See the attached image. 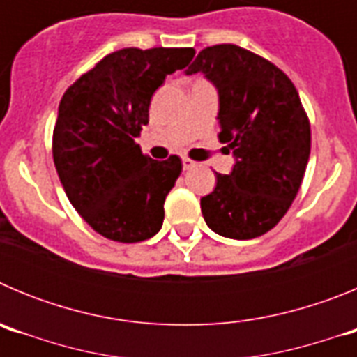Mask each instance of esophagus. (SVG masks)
Masks as SVG:
<instances>
[{
    "label": "esophagus",
    "instance_id": "1",
    "mask_svg": "<svg viewBox=\"0 0 357 357\" xmlns=\"http://www.w3.org/2000/svg\"><path fill=\"white\" fill-rule=\"evenodd\" d=\"M195 160H191V159H188V157H182V168L184 169H191V168H195Z\"/></svg>",
    "mask_w": 357,
    "mask_h": 357
}]
</instances>
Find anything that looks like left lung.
<instances>
[{"label": "left lung", "instance_id": "8db88e82", "mask_svg": "<svg viewBox=\"0 0 357 357\" xmlns=\"http://www.w3.org/2000/svg\"><path fill=\"white\" fill-rule=\"evenodd\" d=\"M202 73L218 91L220 143L234 155L229 175L200 200L213 232L254 239L273 229L295 200L311 151V128L293 82L236 44L202 50L185 75Z\"/></svg>", "mask_w": 357, "mask_h": 357}]
</instances>
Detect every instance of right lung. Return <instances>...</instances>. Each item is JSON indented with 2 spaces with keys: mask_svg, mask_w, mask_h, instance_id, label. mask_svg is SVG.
Here are the masks:
<instances>
[{
  "mask_svg": "<svg viewBox=\"0 0 357 357\" xmlns=\"http://www.w3.org/2000/svg\"><path fill=\"white\" fill-rule=\"evenodd\" d=\"M193 56V48H123L62 96L53 162L71 206L103 238L137 243L162 227L164 200L182 162L143 155L135 137L148 125L153 93Z\"/></svg>",
  "mask_w": 357,
  "mask_h": 357,
  "instance_id": "right-lung-1",
  "label": "right lung"
}]
</instances>
